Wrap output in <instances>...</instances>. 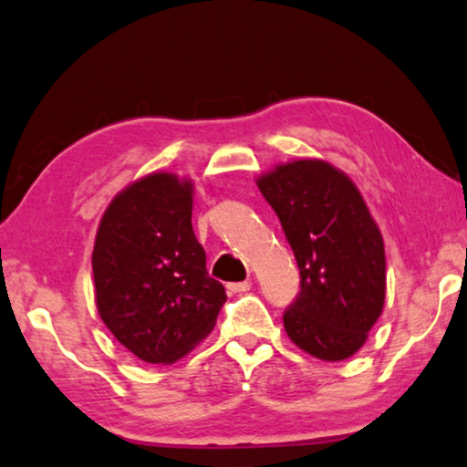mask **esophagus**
<instances>
[{
	"label": "esophagus",
	"mask_w": 467,
	"mask_h": 467,
	"mask_svg": "<svg viewBox=\"0 0 467 467\" xmlns=\"http://www.w3.org/2000/svg\"><path fill=\"white\" fill-rule=\"evenodd\" d=\"M228 290L233 294H245L252 290V281H241V284H228Z\"/></svg>",
	"instance_id": "34e87169"
}]
</instances>
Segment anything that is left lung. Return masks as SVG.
Segmentation results:
<instances>
[{"mask_svg":"<svg viewBox=\"0 0 467 467\" xmlns=\"http://www.w3.org/2000/svg\"><path fill=\"white\" fill-rule=\"evenodd\" d=\"M300 268V294L284 313L294 345L324 362L362 349L385 306V245L351 177L298 159L258 180Z\"/></svg>","mask_w":467,"mask_h":467,"instance_id":"1","label":"left lung"}]
</instances>
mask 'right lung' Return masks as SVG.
<instances>
[{"instance_id":"1","label":"right lung","mask_w":467,"mask_h":467,"mask_svg":"<svg viewBox=\"0 0 467 467\" xmlns=\"http://www.w3.org/2000/svg\"><path fill=\"white\" fill-rule=\"evenodd\" d=\"M192 180L156 171L120 190L97 228V311L118 343L148 364L192 351L226 302L192 231Z\"/></svg>"}]
</instances>
